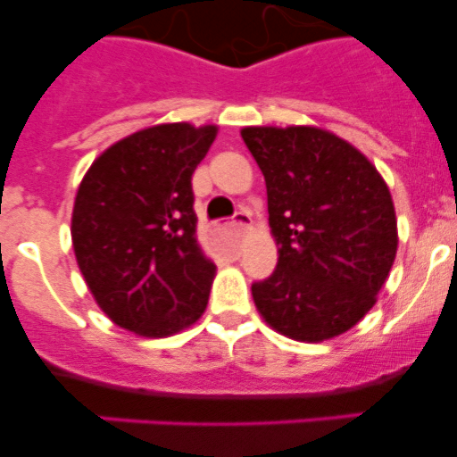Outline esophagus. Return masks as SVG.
I'll return each instance as SVG.
<instances>
[{"mask_svg":"<svg viewBox=\"0 0 457 457\" xmlns=\"http://www.w3.org/2000/svg\"><path fill=\"white\" fill-rule=\"evenodd\" d=\"M250 214H247V212H237V214H234V220H232V225H234V229H237V232H245L247 228H250Z\"/></svg>","mask_w":457,"mask_h":457,"instance_id":"esophagus-1","label":"esophagus"}]
</instances>
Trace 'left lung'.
I'll list each match as a JSON object with an SVG mask.
<instances>
[{"label":"left lung","instance_id":"8db88e82","mask_svg":"<svg viewBox=\"0 0 457 457\" xmlns=\"http://www.w3.org/2000/svg\"><path fill=\"white\" fill-rule=\"evenodd\" d=\"M241 137L265 177L278 245L274 274L252 285L258 312L303 343L352 329L398 250L389 187L365 154L320 128H243Z\"/></svg>","mask_w":457,"mask_h":457}]
</instances>
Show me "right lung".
<instances>
[{"label": "right lung", "instance_id": "add662e5", "mask_svg": "<svg viewBox=\"0 0 457 457\" xmlns=\"http://www.w3.org/2000/svg\"><path fill=\"white\" fill-rule=\"evenodd\" d=\"M216 126L163 123L110 145L81 181L72 247L112 322L163 338L205 312L216 265L196 243L192 174Z\"/></svg>", "mask_w": 457, "mask_h": 457}]
</instances>
